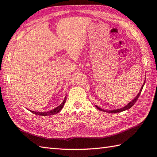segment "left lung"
<instances>
[{"instance_id": "8db88e82", "label": "left lung", "mask_w": 157, "mask_h": 157, "mask_svg": "<svg viewBox=\"0 0 157 157\" xmlns=\"http://www.w3.org/2000/svg\"><path fill=\"white\" fill-rule=\"evenodd\" d=\"M145 79H146V78H145ZM145 81H146V80H144L143 85H142V86H141V88H140V91H139V93H138V94L136 95V97L135 98H134L132 101H131L129 103H128V104H127V105H126L125 106H123V107H122V108H121V109H114V110H105V109H102L100 108V107H99V106H98L97 105H95V106H96V107H97V109L101 110V111L107 112V113H121V112H123V111H124V110H127L129 109L130 108H131L132 106L134 105H135V103L136 102V101H137V100H138V98L139 97L140 94V93H141V91H142V90H143V86H144V84H145Z\"/></svg>"}]
</instances>
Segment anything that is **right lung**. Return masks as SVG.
Masks as SVG:
<instances>
[{"label":"right lung","instance_id":"1","mask_svg":"<svg viewBox=\"0 0 157 157\" xmlns=\"http://www.w3.org/2000/svg\"><path fill=\"white\" fill-rule=\"evenodd\" d=\"M67 100V97H65L64 98V101H63V102L61 104L56 107L55 109H52L51 110H49V111H32V110H29L31 113H33V114H37V115H40V116H51V115H54V114L59 113L62 109L63 108L64 103H65Z\"/></svg>","mask_w":157,"mask_h":157}]
</instances>
